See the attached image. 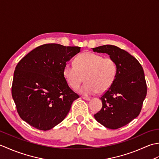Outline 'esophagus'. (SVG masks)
<instances>
[{
  "label": "esophagus",
  "instance_id": "34e87169",
  "mask_svg": "<svg viewBox=\"0 0 159 159\" xmlns=\"http://www.w3.org/2000/svg\"><path fill=\"white\" fill-rule=\"evenodd\" d=\"M82 98H83V99H84V100H87V101H89V100H91L90 98H89V97H85V96H83V97H82Z\"/></svg>",
  "mask_w": 159,
  "mask_h": 159
}]
</instances>
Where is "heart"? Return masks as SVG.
I'll return each mask as SVG.
<instances>
[{"label": "heart", "instance_id": "obj_1", "mask_svg": "<svg viewBox=\"0 0 159 159\" xmlns=\"http://www.w3.org/2000/svg\"><path fill=\"white\" fill-rule=\"evenodd\" d=\"M63 73L67 84L74 90L79 88L85 77L86 83L79 92L84 96H92L98 92L104 93L111 88L116 79L117 66L111 57L85 52L76 57L74 65L66 64Z\"/></svg>", "mask_w": 159, "mask_h": 159}]
</instances>
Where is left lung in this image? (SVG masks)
<instances>
[{
  "instance_id": "obj_1",
  "label": "left lung",
  "mask_w": 159,
  "mask_h": 159,
  "mask_svg": "<svg viewBox=\"0 0 159 159\" xmlns=\"http://www.w3.org/2000/svg\"><path fill=\"white\" fill-rule=\"evenodd\" d=\"M93 50L108 54L117 63L116 79L100 98L102 107L94 117L106 128L117 129L130 123L141 112L147 94L143 67L133 56L116 46L104 45Z\"/></svg>"
}]
</instances>
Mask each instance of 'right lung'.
I'll use <instances>...</instances> for the list:
<instances>
[{"label": "right lung", "mask_w": 159, "mask_h": 159, "mask_svg": "<svg viewBox=\"0 0 159 159\" xmlns=\"http://www.w3.org/2000/svg\"><path fill=\"white\" fill-rule=\"evenodd\" d=\"M80 51L79 46L46 43L20 61L11 94L22 120L37 129L48 130L65 119L79 96L70 88L63 70Z\"/></svg>", "instance_id": "add662e5"}]
</instances>
